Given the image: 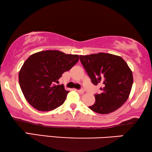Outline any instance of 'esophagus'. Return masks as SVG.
<instances>
[{"label": "esophagus", "instance_id": "obj_1", "mask_svg": "<svg viewBox=\"0 0 152 152\" xmlns=\"http://www.w3.org/2000/svg\"><path fill=\"white\" fill-rule=\"evenodd\" d=\"M78 93L80 94H83L84 93V89H80V90H78L77 91Z\"/></svg>", "mask_w": 152, "mask_h": 152}]
</instances>
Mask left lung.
Here are the masks:
<instances>
[{
  "mask_svg": "<svg viewBox=\"0 0 152 152\" xmlns=\"http://www.w3.org/2000/svg\"><path fill=\"white\" fill-rule=\"evenodd\" d=\"M80 61L94 85L102 84L100 94H96V102L89 106L98 114H109L126 101L133 82V73L121 56L98 53L81 55Z\"/></svg>",
  "mask_w": 152,
  "mask_h": 152,
  "instance_id": "left-lung-1",
  "label": "left lung"
}]
</instances>
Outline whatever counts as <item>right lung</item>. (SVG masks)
<instances>
[{"label":"right lung","mask_w":152,"mask_h":152,"mask_svg":"<svg viewBox=\"0 0 152 152\" xmlns=\"http://www.w3.org/2000/svg\"><path fill=\"white\" fill-rule=\"evenodd\" d=\"M78 61V55L58 50L42 51L29 56L19 73V85L26 100L39 111H50L61 105L69 91L63 84H55Z\"/></svg>","instance_id":"add662e5"}]
</instances>
